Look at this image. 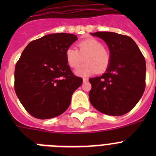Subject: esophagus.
I'll return each mask as SVG.
<instances>
[{
	"instance_id": "esophagus-1",
	"label": "esophagus",
	"mask_w": 156,
	"mask_h": 156,
	"mask_svg": "<svg viewBox=\"0 0 156 156\" xmlns=\"http://www.w3.org/2000/svg\"><path fill=\"white\" fill-rule=\"evenodd\" d=\"M83 83H86V82H87L88 81V79L87 78H83Z\"/></svg>"
}]
</instances>
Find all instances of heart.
I'll return each mask as SVG.
<instances>
[{
    "instance_id": "1",
    "label": "heart",
    "mask_w": 156,
    "mask_h": 156,
    "mask_svg": "<svg viewBox=\"0 0 156 156\" xmlns=\"http://www.w3.org/2000/svg\"><path fill=\"white\" fill-rule=\"evenodd\" d=\"M77 47L78 50L74 48H67L65 54L67 64L73 69L78 68L85 58L87 63L76 70L77 75L87 76L96 73L98 71L102 73L107 69L111 57L100 41L88 38L78 43Z\"/></svg>"
}]
</instances>
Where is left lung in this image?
I'll use <instances>...</instances> for the list:
<instances>
[{"label":"left lung","mask_w":156,"mask_h":156,"mask_svg":"<svg viewBox=\"0 0 156 156\" xmlns=\"http://www.w3.org/2000/svg\"><path fill=\"white\" fill-rule=\"evenodd\" d=\"M91 35L106 43L111 61L102 76L89 79L92 86L90 103L106 115H124L137 105L144 91L145 59L128 36L112 32H96Z\"/></svg>","instance_id":"8db88e82"}]
</instances>
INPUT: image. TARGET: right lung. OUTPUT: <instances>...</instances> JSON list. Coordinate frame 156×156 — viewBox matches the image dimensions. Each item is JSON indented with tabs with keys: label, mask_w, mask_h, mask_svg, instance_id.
I'll return each instance as SVG.
<instances>
[{
	"label": "right lung",
	"mask_w": 156,
	"mask_h": 156,
	"mask_svg": "<svg viewBox=\"0 0 156 156\" xmlns=\"http://www.w3.org/2000/svg\"><path fill=\"white\" fill-rule=\"evenodd\" d=\"M77 40L70 34H52L33 41L15 69V91L25 109L41 119L61 115L69 106L83 79L73 73L66 51Z\"/></svg>",
	"instance_id": "right-lung-1"
}]
</instances>
